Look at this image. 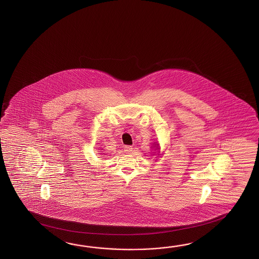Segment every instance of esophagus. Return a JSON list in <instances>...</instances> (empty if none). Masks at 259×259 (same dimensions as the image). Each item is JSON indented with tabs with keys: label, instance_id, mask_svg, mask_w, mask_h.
Instances as JSON below:
<instances>
[{
	"label": "esophagus",
	"instance_id": "34e87169",
	"mask_svg": "<svg viewBox=\"0 0 259 259\" xmlns=\"http://www.w3.org/2000/svg\"><path fill=\"white\" fill-rule=\"evenodd\" d=\"M124 151H125V153H127V154H131L132 151H133V148H132V146H125V147H124Z\"/></svg>",
	"mask_w": 259,
	"mask_h": 259
}]
</instances>
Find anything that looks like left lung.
I'll return each mask as SVG.
<instances>
[{"mask_svg":"<svg viewBox=\"0 0 259 259\" xmlns=\"http://www.w3.org/2000/svg\"><path fill=\"white\" fill-rule=\"evenodd\" d=\"M153 147H154V150L155 151V153L157 152V156H156V157H158L160 154H161V153H160L159 143L154 142V143H153V146H151V148H153ZM155 153L154 152V154H155Z\"/></svg>","mask_w":259,"mask_h":259,"instance_id":"obj_1","label":"left lung"}]
</instances>
